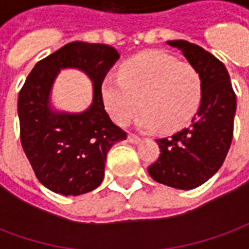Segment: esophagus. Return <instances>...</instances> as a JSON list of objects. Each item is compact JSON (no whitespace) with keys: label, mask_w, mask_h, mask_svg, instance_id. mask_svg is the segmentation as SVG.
Returning a JSON list of instances; mask_svg holds the SVG:
<instances>
[{"label":"esophagus","mask_w":249,"mask_h":249,"mask_svg":"<svg viewBox=\"0 0 249 249\" xmlns=\"http://www.w3.org/2000/svg\"><path fill=\"white\" fill-rule=\"evenodd\" d=\"M128 141H129L130 144H140L141 137L133 135V133H129V135H128Z\"/></svg>","instance_id":"obj_1"}]
</instances>
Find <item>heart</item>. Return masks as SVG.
<instances>
[{"label": "heart", "mask_w": 249, "mask_h": 249, "mask_svg": "<svg viewBox=\"0 0 249 249\" xmlns=\"http://www.w3.org/2000/svg\"><path fill=\"white\" fill-rule=\"evenodd\" d=\"M120 77H107L101 97L119 125L136 120L142 130L178 129L192 119L201 100V77L196 68L162 51H146L125 61Z\"/></svg>", "instance_id": "b5f03b06"}]
</instances>
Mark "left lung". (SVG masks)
Segmentation results:
<instances>
[{"instance_id": "8db88e82", "label": "left lung", "mask_w": 249, "mask_h": 249, "mask_svg": "<svg viewBox=\"0 0 249 249\" xmlns=\"http://www.w3.org/2000/svg\"><path fill=\"white\" fill-rule=\"evenodd\" d=\"M167 44L198 71L201 100L188 128L157 139L160 157L148 172L157 183L188 191L200 187L223 165L233 137L236 94L227 68L213 54L184 40Z\"/></svg>"}]
</instances>
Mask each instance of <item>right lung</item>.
I'll return each mask as SVG.
<instances>
[{
  "instance_id": "obj_1",
  "label": "right lung",
  "mask_w": 249,
  "mask_h": 249,
  "mask_svg": "<svg viewBox=\"0 0 249 249\" xmlns=\"http://www.w3.org/2000/svg\"><path fill=\"white\" fill-rule=\"evenodd\" d=\"M119 58V52L105 44L69 42L37 62L19 90L21 144L38 181L52 192L78 196L96 189L109 149L126 139L101 97L104 78ZM61 69H78L91 78L93 100L84 112L53 108L51 89Z\"/></svg>"
}]
</instances>
